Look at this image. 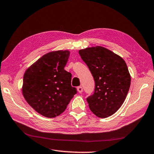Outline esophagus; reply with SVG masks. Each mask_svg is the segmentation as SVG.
Wrapping results in <instances>:
<instances>
[{"label": "esophagus", "mask_w": 154, "mask_h": 154, "mask_svg": "<svg viewBox=\"0 0 154 154\" xmlns=\"http://www.w3.org/2000/svg\"><path fill=\"white\" fill-rule=\"evenodd\" d=\"M77 91L78 92H79V93H81L82 92H83V87H81V86H79V87H77Z\"/></svg>", "instance_id": "1"}]
</instances>
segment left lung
I'll return each instance as SVG.
<instances>
[{
	"instance_id": "8db88e82",
	"label": "left lung",
	"mask_w": 154,
	"mask_h": 154,
	"mask_svg": "<svg viewBox=\"0 0 154 154\" xmlns=\"http://www.w3.org/2000/svg\"><path fill=\"white\" fill-rule=\"evenodd\" d=\"M94 77V94L87 100L91 112L98 117L113 115L122 106L131 85V75L125 60L102 46L79 51Z\"/></svg>"
}]
</instances>
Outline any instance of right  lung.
I'll use <instances>...</instances> for the list:
<instances>
[{
    "label": "right lung",
    "mask_w": 154,
    "mask_h": 154,
    "mask_svg": "<svg viewBox=\"0 0 154 154\" xmlns=\"http://www.w3.org/2000/svg\"><path fill=\"white\" fill-rule=\"evenodd\" d=\"M68 51L46 54L31 65L23 75L22 93L36 112L46 117H55L66 110L76 88L71 87V73L64 69Z\"/></svg>",
    "instance_id": "add662e5"
}]
</instances>
